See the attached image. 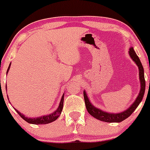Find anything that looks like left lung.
Wrapping results in <instances>:
<instances>
[{"label":"left lung","mask_w":150,"mask_h":150,"mask_svg":"<svg viewBox=\"0 0 150 150\" xmlns=\"http://www.w3.org/2000/svg\"><path fill=\"white\" fill-rule=\"evenodd\" d=\"M129 54L130 57L132 59V60L135 62V64L137 65L138 68H139V76L140 83H141V88H140L139 95L137 96L134 102L132 104L131 107H129L127 110L124 111V112H121V113L113 114L108 113V112H104V111L95 107L93 104H91L86 92H85V91H83V97H84V101L85 104H86V109H87L88 113L91 114L92 117H94V118L97 119V120L100 121H103V122H109V123L122 122V121L126 120L127 117H129L133 113L134 111L136 109V108L138 107L139 103L142 100L144 91H145V79H144V69H143V67L142 65V63L140 62L139 57L136 54L135 51H134L132 47H130Z\"/></svg>","instance_id":"8db88e82"}]
</instances>
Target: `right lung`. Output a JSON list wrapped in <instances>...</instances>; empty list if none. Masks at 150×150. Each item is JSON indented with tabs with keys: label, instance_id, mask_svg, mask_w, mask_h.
I'll use <instances>...</instances> for the list:
<instances>
[{
	"label": "right lung",
	"instance_id": "add662e5",
	"mask_svg": "<svg viewBox=\"0 0 150 150\" xmlns=\"http://www.w3.org/2000/svg\"><path fill=\"white\" fill-rule=\"evenodd\" d=\"M10 67H11V64H9V67H8V70H7V72H6V74H8V71L9 69H10ZM64 94H63L62 98V99H61L60 104H59V107H58V109H56L55 112H53V113L51 114L44 115V116H42V117H37V118L36 117V118H28V117H26L25 116H24L23 114H22L21 112H19L18 111L16 110V111L17 113L19 114V116H20L22 119H23L25 122H28V123L33 124V125H44V124L51 123V122H54V121L57 120L58 117H59V115H60L61 113H62V109H63V105H64Z\"/></svg>",
	"mask_w": 150,
	"mask_h": 150
}]
</instances>
